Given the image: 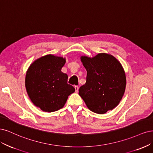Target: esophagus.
Returning a JSON list of instances; mask_svg holds the SVG:
<instances>
[{"label": "esophagus", "mask_w": 153, "mask_h": 153, "mask_svg": "<svg viewBox=\"0 0 153 153\" xmlns=\"http://www.w3.org/2000/svg\"><path fill=\"white\" fill-rule=\"evenodd\" d=\"M75 88V90H76V92H78V90H79V86H74Z\"/></svg>", "instance_id": "obj_1"}]
</instances>
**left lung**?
<instances>
[{"label":"left lung","mask_w":153,"mask_h":153,"mask_svg":"<svg viewBox=\"0 0 153 153\" xmlns=\"http://www.w3.org/2000/svg\"><path fill=\"white\" fill-rule=\"evenodd\" d=\"M81 59L87 76L79 95L90 111L105 114L119 104L124 95L125 71L116 58L106 53L98 54L92 58L81 56Z\"/></svg>","instance_id":"left-lung-1"}]
</instances>
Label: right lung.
I'll return each instance as SVG.
<instances>
[{
  "instance_id": "add662e5",
  "label": "right lung",
  "mask_w": 153,
  "mask_h": 153,
  "mask_svg": "<svg viewBox=\"0 0 153 153\" xmlns=\"http://www.w3.org/2000/svg\"><path fill=\"white\" fill-rule=\"evenodd\" d=\"M65 59L46 55L32 63L26 74L25 87L31 101L45 112L56 111L65 104L75 88L61 71Z\"/></svg>"
}]
</instances>
